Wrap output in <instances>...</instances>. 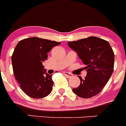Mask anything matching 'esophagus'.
Wrapping results in <instances>:
<instances>
[{
    "instance_id": "1",
    "label": "esophagus",
    "mask_w": 126,
    "mask_h": 126,
    "mask_svg": "<svg viewBox=\"0 0 126 126\" xmlns=\"http://www.w3.org/2000/svg\"><path fill=\"white\" fill-rule=\"evenodd\" d=\"M63 75H64L65 76H67V78H71V77H72V76H73L72 74L70 73L67 72H63Z\"/></svg>"
}]
</instances>
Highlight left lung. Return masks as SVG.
Listing matches in <instances>:
<instances>
[{
    "label": "left lung",
    "instance_id": "1",
    "mask_svg": "<svg viewBox=\"0 0 126 126\" xmlns=\"http://www.w3.org/2000/svg\"><path fill=\"white\" fill-rule=\"evenodd\" d=\"M67 44L86 65L84 67L87 71L85 79L78 76L81 83L72 89L73 92L84 98L96 95L103 89L113 72L115 56L110 45L107 41L94 36Z\"/></svg>",
    "mask_w": 126,
    "mask_h": 126
}]
</instances>
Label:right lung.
I'll return each instance as SVG.
<instances>
[{
    "label": "right lung",
    "instance_id": "right-lung-1",
    "mask_svg": "<svg viewBox=\"0 0 126 126\" xmlns=\"http://www.w3.org/2000/svg\"><path fill=\"white\" fill-rule=\"evenodd\" d=\"M61 42L33 37L19 41L11 57L14 75L25 93L34 99L48 95L54 82L42 63L47 53Z\"/></svg>",
    "mask_w": 126,
    "mask_h": 126
}]
</instances>
